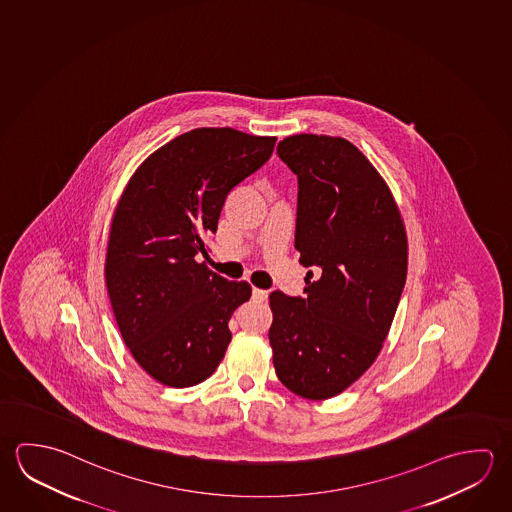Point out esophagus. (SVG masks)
Wrapping results in <instances>:
<instances>
[{"instance_id":"1","label":"esophagus","mask_w":512,"mask_h":512,"mask_svg":"<svg viewBox=\"0 0 512 512\" xmlns=\"http://www.w3.org/2000/svg\"><path fill=\"white\" fill-rule=\"evenodd\" d=\"M252 296L255 302H266V300H268V291H266V289L253 287Z\"/></svg>"}]
</instances>
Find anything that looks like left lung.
Instances as JSON below:
<instances>
[{"label":"left lung","mask_w":512,"mask_h":512,"mask_svg":"<svg viewBox=\"0 0 512 512\" xmlns=\"http://www.w3.org/2000/svg\"><path fill=\"white\" fill-rule=\"evenodd\" d=\"M277 154L298 180L295 248L311 269L304 296L269 295V343L282 385L320 401L383 347L406 282V234L385 181L349 140L289 136Z\"/></svg>","instance_id":"left-lung-1"}]
</instances>
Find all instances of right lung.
<instances>
[{
    "mask_svg": "<svg viewBox=\"0 0 512 512\" xmlns=\"http://www.w3.org/2000/svg\"><path fill=\"white\" fill-rule=\"evenodd\" d=\"M275 142L192 129L151 154L122 194L106 255L109 300L133 358L163 385H198L225 356L228 322L252 287L198 257H208L226 196L268 162Z\"/></svg>",
    "mask_w": 512,
    "mask_h": 512,
    "instance_id": "add662e5",
    "label": "right lung"
}]
</instances>
